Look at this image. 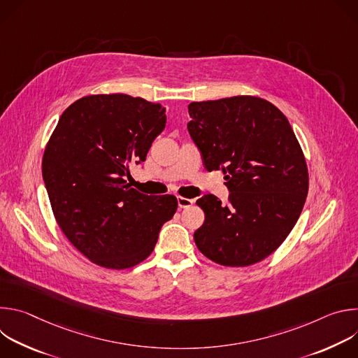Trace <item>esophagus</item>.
<instances>
[{
  "label": "esophagus",
  "mask_w": 358,
  "mask_h": 358,
  "mask_svg": "<svg viewBox=\"0 0 358 358\" xmlns=\"http://www.w3.org/2000/svg\"><path fill=\"white\" fill-rule=\"evenodd\" d=\"M177 201H178V208H180V210L188 208V207H191L192 203H194V199H191V198H184V196H178Z\"/></svg>",
  "instance_id": "1"
}]
</instances>
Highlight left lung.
<instances>
[{
  "mask_svg": "<svg viewBox=\"0 0 358 358\" xmlns=\"http://www.w3.org/2000/svg\"><path fill=\"white\" fill-rule=\"evenodd\" d=\"M188 131L208 171L222 170L229 202L213 194L196 199L206 221L196 248L215 264L249 266L287 238L309 191L301 147L286 116L257 96L188 105Z\"/></svg>",
  "mask_w": 358,
  "mask_h": 358,
  "instance_id": "1",
  "label": "left lung"
}]
</instances>
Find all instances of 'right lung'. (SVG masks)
I'll return each mask as SVG.
<instances>
[{
  "label": "right lung",
  "mask_w": 358,
  "mask_h": 358,
  "mask_svg": "<svg viewBox=\"0 0 358 358\" xmlns=\"http://www.w3.org/2000/svg\"><path fill=\"white\" fill-rule=\"evenodd\" d=\"M166 108L123 93L90 94L59 117L42 159L55 220L85 257L127 269L155 249L177 211L174 195H145L126 182L166 127Z\"/></svg>",
  "instance_id": "obj_1"
}]
</instances>
